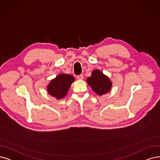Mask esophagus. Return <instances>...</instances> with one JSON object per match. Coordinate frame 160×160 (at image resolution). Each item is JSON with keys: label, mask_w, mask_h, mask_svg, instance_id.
I'll return each instance as SVG.
<instances>
[{"label": "esophagus", "mask_w": 160, "mask_h": 160, "mask_svg": "<svg viewBox=\"0 0 160 160\" xmlns=\"http://www.w3.org/2000/svg\"><path fill=\"white\" fill-rule=\"evenodd\" d=\"M77 78H78L79 80H82L84 78V77L82 74H81V75H79L77 76Z\"/></svg>", "instance_id": "34e87169"}]
</instances>
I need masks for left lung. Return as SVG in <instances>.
I'll return each mask as SVG.
<instances>
[{
    "mask_svg": "<svg viewBox=\"0 0 160 160\" xmlns=\"http://www.w3.org/2000/svg\"><path fill=\"white\" fill-rule=\"evenodd\" d=\"M87 82L93 91L100 96L108 93L112 87L111 80L99 69L93 70L91 76L87 78Z\"/></svg>",
    "mask_w": 160,
    "mask_h": 160,
    "instance_id": "left-lung-1",
    "label": "left lung"
}]
</instances>
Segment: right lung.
Masks as SVG:
<instances>
[{
	"label": "right lung",
	"mask_w": 160,
	"mask_h": 160,
	"mask_svg": "<svg viewBox=\"0 0 160 160\" xmlns=\"http://www.w3.org/2000/svg\"><path fill=\"white\" fill-rule=\"evenodd\" d=\"M74 81V77L72 75L60 73L50 81L47 87V92L57 100L62 99L66 97Z\"/></svg>",
	"instance_id": "right-lung-1"
}]
</instances>
